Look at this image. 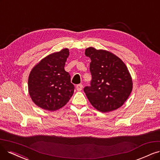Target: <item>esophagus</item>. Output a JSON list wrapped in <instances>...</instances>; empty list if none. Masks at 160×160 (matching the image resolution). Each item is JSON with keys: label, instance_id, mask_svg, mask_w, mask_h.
I'll list each match as a JSON object with an SVG mask.
<instances>
[{"label": "esophagus", "instance_id": "34e87169", "mask_svg": "<svg viewBox=\"0 0 160 160\" xmlns=\"http://www.w3.org/2000/svg\"><path fill=\"white\" fill-rule=\"evenodd\" d=\"M82 88H83V85L82 84H78L76 86V90L79 92L82 90Z\"/></svg>", "mask_w": 160, "mask_h": 160}]
</instances>
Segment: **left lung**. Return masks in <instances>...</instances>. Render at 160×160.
<instances>
[{"mask_svg":"<svg viewBox=\"0 0 160 160\" xmlns=\"http://www.w3.org/2000/svg\"><path fill=\"white\" fill-rule=\"evenodd\" d=\"M85 55L91 59L90 86L84 91L93 108L108 113L124 104L132 90L129 71L120 58L113 53L88 47Z\"/></svg>","mask_w":160,"mask_h":160,"instance_id":"1","label":"left lung"}]
</instances>
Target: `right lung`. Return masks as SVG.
I'll list each match as a JSON object with an SVG mask.
<instances>
[{
  "label": "right lung",
  "instance_id": "1",
  "mask_svg": "<svg viewBox=\"0 0 160 160\" xmlns=\"http://www.w3.org/2000/svg\"><path fill=\"white\" fill-rule=\"evenodd\" d=\"M69 50L49 55L32 68L28 78V91L33 103L43 109L53 111L62 108L74 90L70 76L64 70Z\"/></svg>",
  "mask_w": 160,
  "mask_h": 160
}]
</instances>
